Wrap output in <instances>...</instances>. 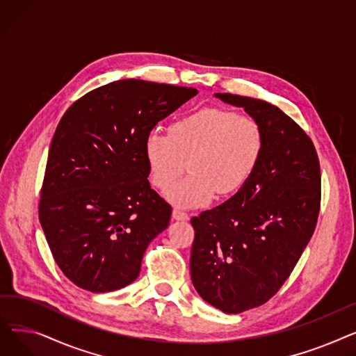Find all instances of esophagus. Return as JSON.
Listing matches in <instances>:
<instances>
[{
    "label": "esophagus",
    "mask_w": 356,
    "mask_h": 356,
    "mask_svg": "<svg viewBox=\"0 0 356 356\" xmlns=\"http://www.w3.org/2000/svg\"><path fill=\"white\" fill-rule=\"evenodd\" d=\"M173 219L176 220H188L189 219V215L183 212V211H179V209H175L173 211Z\"/></svg>",
    "instance_id": "esophagus-1"
}]
</instances>
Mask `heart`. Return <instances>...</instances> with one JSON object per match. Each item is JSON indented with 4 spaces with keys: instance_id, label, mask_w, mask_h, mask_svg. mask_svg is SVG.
I'll return each mask as SVG.
<instances>
[{
    "instance_id": "b5f03b06",
    "label": "heart",
    "mask_w": 356,
    "mask_h": 356,
    "mask_svg": "<svg viewBox=\"0 0 356 356\" xmlns=\"http://www.w3.org/2000/svg\"><path fill=\"white\" fill-rule=\"evenodd\" d=\"M263 148L264 133L255 118L219 106L177 118L168 134L152 131L144 144L152 181L163 192L172 188L188 163L191 176L167 193L179 208L203 207L215 193L238 192L254 175Z\"/></svg>"
}]
</instances>
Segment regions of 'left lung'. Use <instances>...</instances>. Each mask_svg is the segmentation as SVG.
Wrapping results in <instances>:
<instances>
[{"instance_id":"8db88e82","label":"left lung","mask_w":356,"mask_h":356,"mask_svg":"<svg viewBox=\"0 0 356 356\" xmlns=\"http://www.w3.org/2000/svg\"><path fill=\"white\" fill-rule=\"evenodd\" d=\"M218 97L259 122L264 148L231 199L191 219V275L204 302L241 313L282 289L309 244L321 211V164L310 137L282 109L232 93Z\"/></svg>"}]
</instances>
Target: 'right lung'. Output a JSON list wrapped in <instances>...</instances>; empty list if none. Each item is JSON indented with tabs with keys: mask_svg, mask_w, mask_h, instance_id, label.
Returning <instances> with one entry per match:
<instances>
[{
	"mask_svg": "<svg viewBox=\"0 0 356 356\" xmlns=\"http://www.w3.org/2000/svg\"><path fill=\"white\" fill-rule=\"evenodd\" d=\"M197 93L125 79L97 88L62 117L50 144L39 219L72 283L106 293L133 283L172 207L147 180L145 137Z\"/></svg>",
	"mask_w": 356,
	"mask_h": 356,
	"instance_id": "right-lung-1",
	"label": "right lung"
}]
</instances>
